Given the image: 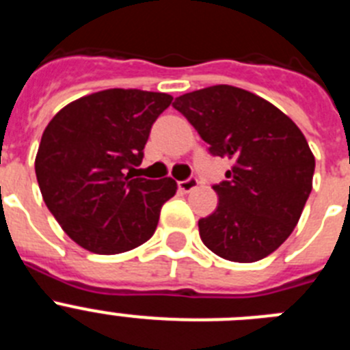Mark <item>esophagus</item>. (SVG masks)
<instances>
[{
  "label": "esophagus",
  "instance_id": "1",
  "mask_svg": "<svg viewBox=\"0 0 350 350\" xmlns=\"http://www.w3.org/2000/svg\"><path fill=\"white\" fill-rule=\"evenodd\" d=\"M196 187H198L196 177H189V178H185V180L178 182V189L184 191V193H191V191L196 189Z\"/></svg>",
  "mask_w": 350,
  "mask_h": 350
}]
</instances>
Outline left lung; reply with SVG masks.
<instances>
[{"label": "left lung", "mask_w": 350, "mask_h": 350, "mask_svg": "<svg viewBox=\"0 0 350 350\" xmlns=\"http://www.w3.org/2000/svg\"><path fill=\"white\" fill-rule=\"evenodd\" d=\"M212 156L228 157L213 184L217 208L198 221L200 237L228 261L254 262L287 240L312 191L315 159L298 126L279 108L233 85L175 98Z\"/></svg>", "instance_id": "1"}]
</instances>
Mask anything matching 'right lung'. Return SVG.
Wrapping results in <instances>:
<instances>
[{"instance_id": "add662e5", "label": "right lung", "mask_w": 350, "mask_h": 350, "mask_svg": "<svg viewBox=\"0 0 350 350\" xmlns=\"http://www.w3.org/2000/svg\"><path fill=\"white\" fill-rule=\"evenodd\" d=\"M172 100L165 92L107 89L66 105L45 128L36 180L47 208L80 247L120 254L154 234L177 182L133 177L131 170L142 165L150 128Z\"/></svg>"}]
</instances>
